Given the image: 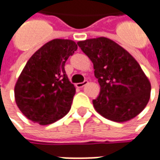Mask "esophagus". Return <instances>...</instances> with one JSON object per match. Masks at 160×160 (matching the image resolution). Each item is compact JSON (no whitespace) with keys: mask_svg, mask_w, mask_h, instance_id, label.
Listing matches in <instances>:
<instances>
[{"mask_svg":"<svg viewBox=\"0 0 160 160\" xmlns=\"http://www.w3.org/2000/svg\"><path fill=\"white\" fill-rule=\"evenodd\" d=\"M87 83H88V81H87V80H85V81H83V83H77V87H78V88H83V86H85Z\"/></svg>","mask_w":160,"mask_h":160,"instance_id":"1","label":"esophagus"}]
</instances>
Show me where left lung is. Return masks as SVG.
Wrapping results in <instances>:
<instances>
[{
    "mask_svg": "<svg viewBox=\"0 0 160 160\" xmlns=\"http://www.w3.org/2000/svg\"><path fill=\"white\" fill-rule=\"evenodd\" d=\"M77 44L92 60L101 86L100 94L92 101L96 111L119 123L141 113L149 102L151 86L136 59L106 37L79 41Z\"/></svg>",
    "mask_w": 160,
    "mask_h": 160,
    "instance_id": "8db88e82",
    "label": "left lung"
}]
</instances>
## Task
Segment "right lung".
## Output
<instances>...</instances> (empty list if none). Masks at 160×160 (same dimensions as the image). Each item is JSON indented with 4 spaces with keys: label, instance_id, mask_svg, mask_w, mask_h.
<instances>
[{
    "label": "right lung",
    "instance_id": "1",
    "mask_svg": "<svg viewBox=\"0 0 160 160\" xmlns=\"http://www.w3.org/2000/svg\"><path fill=\"white\" fill-rule=\"evenodd\" d=\"M77 50L74 41L53 39L28 59L14 89L17 106L28 119L46 126L68 113L76 88L64 67Z\"/></svg>",
    "mask_w": 160,
    "mask_h": 160
}]
</instances>
